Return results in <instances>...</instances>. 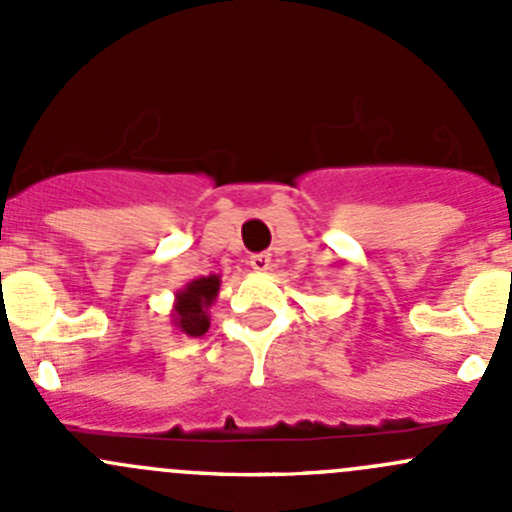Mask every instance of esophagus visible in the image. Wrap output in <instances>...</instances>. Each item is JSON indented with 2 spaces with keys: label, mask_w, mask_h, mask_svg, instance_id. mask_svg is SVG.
Wrapping results in <instances>:
<instances>
[{
  "label": "esophagus",
  "mask_w": 512,
  "mask_h": 512,
  "mask_svg": "<svg viewBox=\"0 0 512 512\" xmlns=\"http://www.w3.org/2000/svg\"><path fill=\"white\" fill-rule=\"evenodd\" d=\"M270 265H272L270 252H257V255L250 257V267L255 272H267L270 270Z\"/></svg>",
  "instance_id": "esophagus-1"
}]
</instances>
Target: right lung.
<instances>
[{
	"label": "right lung",
	"instance_id": "1",
	"mask_svg": "<svg viewBox=\"0 0 512 512\" xmlns=\"http://www.w3.org/2000/svg\"><path fill=\"white\" fill-rule=\"evenodd\" d=\"M220 292V277L208 275L188 282L175 294L173 324L188 337H203L210 329L208 309Z\"/></svg>",
	"mask_w": 512,
	"mask_h": 512
}]
</instances>
